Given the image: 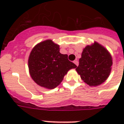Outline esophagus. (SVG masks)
I'll list each match as a JSON object with an SVG mask.
<instances>
[{
	"label": "esophagus",
	"mask_w": 124,
	"mask_h": 124,
	"mask_svg": "<svg viewBox=\"0 0 124 124\" xmlns=\"http://www.w3.org/2000/svg\"><path fill=\"white\" fill-rule=\"evenodd\" d=\"M74 64H75L77 66H78V64H79V62H78V61L77 60H74Z\"/></svg>",
	"instance_id": "34e87169"
}]
</instances>
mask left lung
I'll list each match as a JSON object with an SVG mask.
<instances>
[{"instance_id": "1", "label": "left lung", "mask_w": 124, "mask_h": 124, "mask_svg": "<svg viewBox=\"0 0 124 124\" xmlns=\"http://www.w3.org/2000/svg\"><path fill=\"white\" fill-rule=\"evenodd\" d=\"M112 58L108 51L97 42L83 50L76 70L89 86H98L109 76Z\"/></svg>"}]
</instances>
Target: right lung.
Returning a JSON list of instances; mask_svg holds the SVG:
<instances>
[{"instance_id":"1","label":"right lung","mask_w":124,"mask_h":124,"mask_svg":"<svg viewBox=\"0 0 124 124\" xmlns=\"http://www.w3.org/2000/svg\"><path fill=\"white\" fill-rule=\"evenodd\" d=\"M76 67L68 60L67 54L60 53L59 45L51 40L34 46L28 58V68L33 80L48 89L58 86L68 71Z\"/></svg>"}]
</instances>
